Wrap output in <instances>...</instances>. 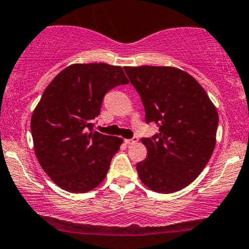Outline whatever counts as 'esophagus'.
<instances>
[{"label":"esophagus","instance_id":"obj_1","mask_svg":"<svg viewBox=\"0 0 249 249\" xmlns=\"http://www.w3.org/2000/svg\"><path fill=\"white\" fill-rule=\"evenodd\" d=\"M124 142L126 143V144H133V143H137V142H138V138H137V137H134V138H132V139H125Z\"/></svg>","mask_w":249,"mask_h":249}]
</instances>
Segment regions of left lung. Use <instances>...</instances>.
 <instances>
[{"label":"left lung","mask_w":249,"mask_h":249,"mask_svg":"<svg viewBox=\"0 0 249 249\" xmlns=\"http://www.w3.org/2000/svg\"><path fill=\"white\" fill-rule=\"evenodd\" d=\"M159 133L142 138L147 157L140 180L157 193H174L199 176L216 146L218 114L208 94L187 72L171 67H125Z\"/></svg>","instance_id":"8db88e82"}]
</instances>
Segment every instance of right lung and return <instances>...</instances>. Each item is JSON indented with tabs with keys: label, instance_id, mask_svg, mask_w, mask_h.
<instances>
[{
	"label": "right lung",
	"instance_id": "1",
	"mask_svg": "<svg viewBox=\"0 0 249 249\" xmlns=\"http://www.w3.org/2000/svg\"><path fill=\"white\" fill-rule=\"evenodd\" d=\"M128 84L121 67L72 64L59 72L31 118L34 152L41 168L63 190L86 193L106 178L123 139L93 131L103 96Z\"/></svg>",
	"mask_w": 249,
	"mask_h": 249
}]
</instances>
